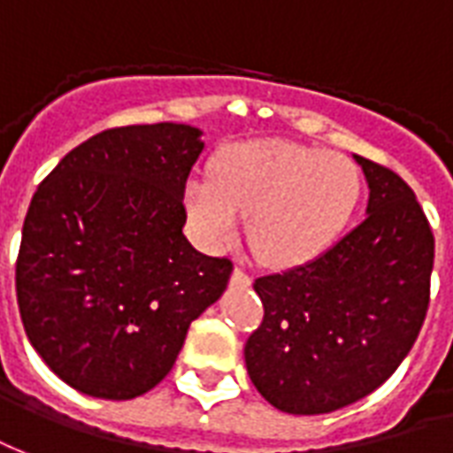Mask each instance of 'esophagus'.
I'll list each match as a JSON object with an SVG mask.
<instances>
[{
	"instance_id": "1",
	"label": "esophagus",
	"mask_w": 453,
	"mask_h": 453,
	"mask_svg": "<svg viewBox=\"0 0 453 453\" xmlns=\"http://www.w3.org/2000/svg\"><path fill=\"white\" fill-rule=\"evenodd\" d=\"M231 285L234 287H249L250 285V277L246 270H241V267H236L234 273H231Z\"/></svg>"
}]
</instances>
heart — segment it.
Instances as JSON below:
<instances>
[{
    "label": "heart",
    "mask_w": 453,
    "mask_h": 453,
    "mask_svg": "<svg viewBox=\"0 0 453 453\" xmlns=\"http://www.w3.org/2000/svg\"><path fill=\"white\" fill-rule=\"evenodd\" d=\"M186 210L210 249L236 239L249 219V243L263 263L299 267L321 258L348 229L362 197V173L340 154L295 142L229 144L214 178L186 183Z\"/></svg>",
    "instance_id": "heart-1"
}]
</instances>
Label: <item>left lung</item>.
Returning <instances> with one entry per match:
<instances>
[{"mask_svg": "<svg viewBox=\"0 0 453 453\" xmlns=\"http://www.w3.org/2000/svg\"><path fill=\"white\" fill-rule=\"evenodd\" d=\"M369 186L365 222L321 258L256 280L263 323L246 369L277 411L321 415L394 374L427 313L434 236L411 186L355 157Z\"/></svg>", "mask_w": 453, "mask_h": 453, "instance_id": "8db88e82", "label": "left lung"}]
</instances>
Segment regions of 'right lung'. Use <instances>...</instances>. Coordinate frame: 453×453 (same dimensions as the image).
I'll return each mask as SVG.
<instances>
[{
    "label": "right lung",
    "mask_w": 453,
    "mask_h": 453,
    "mask_svg": "<svg viewBox=\"0 0 453 453\" xmlns=\"http://www.w3.org/2000/svg\"><path fill=\"white\" fill-rule=\"evenodd\" d=\"M200 134L176 122L98 132L33 195L16 260L19 311L42 362L79 394H147L229 285L231 260L203 256L183 234Z\"/></svg>",
    "instance_id": "add662e5"
}]
</instances>
